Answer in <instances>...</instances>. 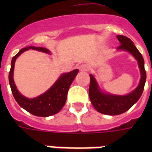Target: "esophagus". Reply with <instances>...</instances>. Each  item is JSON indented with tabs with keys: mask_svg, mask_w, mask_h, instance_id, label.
I'll use <instances>...</instances> for the list:
<instances>
[{
	"mask_svg": "<svg viewBox=\"0 0 152 152\" xmlns=\"http://www.w3.org/2000/svg\"><path fill=\"white\" fill-rule=\"evenodd\" d=\"M89 66L88 64H81L79 66V70L80 72H88L89 70Z\"/></svg>",
	"mask_w": 152,
	"mask_h": 152,
	"instance_id": "esophagus-1",
	"label": "esophagus"
}]
</instances>
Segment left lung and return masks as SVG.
Listing matches in <instances>:
<instances>
[{"mask_svg":"<svg viewBox=\"0 0 152 152\" xmlns=\"http://www.w3.org/2000/svg\"><path fill=\"white\" fill-rule=\"evenodd\" d=\"M120 46L118 50L129 52L138 62L141 78L138 87L126 95H115L103 92L98 85L94 76L90 74L89 97L93 106L99 113L106 115H118L129 110L141 96L146 82V71L144 69V61L141 53L133 44V42L123 35L117 36Z\"/></svg>","mask_w":152,"mask_h":152,"instance_id":"1","label":"left lung"}]
</instances>
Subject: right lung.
Returning a JSON list of instances; mask_svg holds the SVG:
<instances>
[{"label":"right lung","instance_id":"obj_1","mask_svg":"<svg viewBox=\"0 0 152 152\" xmlns=\"http://www.w3.org/2000/svg\"><path fill=\"white\" fill-rule=\"evenodd\" d=\"M30 49L41 52L50 53V51L43 47H35V46H27L26 48L20 50L17 54L12 57L11 62V69L8 75V80L10 84L11 90L15 98V101L22 108L29 112L33 115L39 117H49L59 112L65 104L67 99V95L69 87L71 86L72 81L78 73V69L68 73L62 74L54 84L48 91L34 99H28L22 95L15 87L13 80V72L15 60L22 53Z\"/></svg>","mask_w":152,"mask_h":152}]
</instances>
